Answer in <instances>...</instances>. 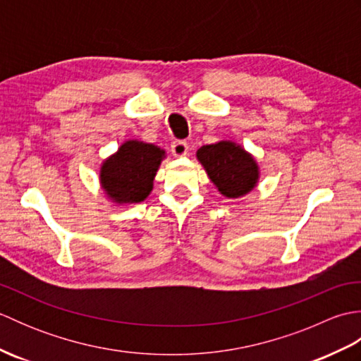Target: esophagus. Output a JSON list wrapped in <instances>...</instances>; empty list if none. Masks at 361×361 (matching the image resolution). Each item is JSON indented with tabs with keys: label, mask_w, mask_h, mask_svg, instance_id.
<instances>
[{
	"label": "esophagus",
	"mask_w": 361,
	"mask_h": 361,
	"mask_svg": "<svg viewBox=\"0 0 361 361\" xmlns=\"http://www.w3.org/2000/svg\"><path fill=\"white\" fill-rule=\"evenodd\" d=\"M188 142L186 141H180V140H176V141H173L172 144H171V150H172V153L175 157H185L186 153H188Z\"/></svg>",
	"instance_id": "esophagus-1"
}]
</instances>
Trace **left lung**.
Segmentation results:
<instances>
[{
    "mask_svg": "<svg viewBox=\"0 0 361 361\" xmlns=\"http://www.w3.org/2000/svg\"><path fill=\"white\" fill-rule=\"evenodd\" d=\"M197 158L211 181L226 197H240L256 186L257 166L247 152L229 141L203 145Z\"/></svg>",
    "mask_w": 361,
    "mask_h": 361,
    "instance_id": "8db88e82",
    "label": "left lung"
}]
</instances>
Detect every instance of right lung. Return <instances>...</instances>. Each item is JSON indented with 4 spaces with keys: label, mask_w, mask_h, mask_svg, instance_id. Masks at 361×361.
<instances>
[{
    "label": "right lung",
    "mask_w": 361,
    "mask_h": 361,
    "mask_svg": "<svg viewBox=\"0 0 361 361\" xmlns=\"http://www.w3.org/2000/svg\"><path fill=\"white\" fill-rule=\"evenodd\" d=\"M164 152L153 144L128 141L102 166L101 181L109 195L119 203H140L150 194L153 176Z\"/></svg>",
    "instance_id": "obj_1"
}]
</instances>
